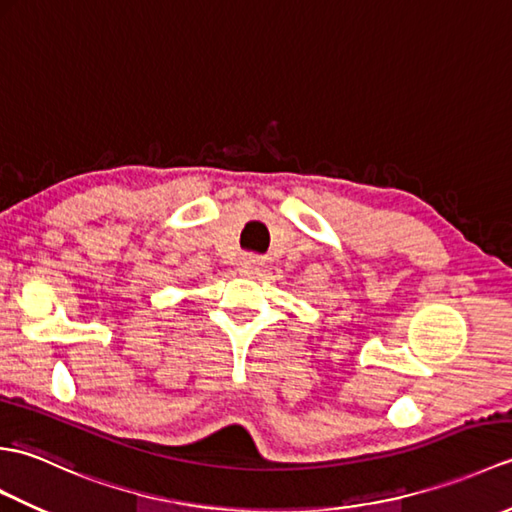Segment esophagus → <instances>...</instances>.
<instances>
[{"label": "esophagus", "mask_w": 512, "mask_h": 512, "mask_svg": "<svg viewBox=\"0 0 512 512\" xmlns=\"http://www.w3.org/2000/svg\"><path fill=\"white\" fill-rule=\"evenodd\" d=\"M237 266H239V273L246 275V277H253V275L259 273V270H262V259L246 255V257L239 259Z\"/></svg>", "instance_id": "esophagus-1"}]
</instances>
